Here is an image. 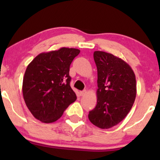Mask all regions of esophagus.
I'll return each mask as SVG.
<instances>
[{
  "instance_id": "esophagus-1",
  "label": "esophagus",
  "mask_w": 160,
  "mask_h": 160,
  "mask_svg": "<svg viewBox=\"0 0 160 160\" xmlns=\"http://www.w3.org/2000/svg\"><path fill=\"white\" fill-rule=\"evenodd\" d=\"M86 94V90H83V91H80V96H82V95H85Z\"/></svg>"
}]
</instances>
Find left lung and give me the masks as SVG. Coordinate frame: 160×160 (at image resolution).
Returning a JSON list of instances; mask_svg holds the SVG:
<instances>
[{
	"instance_id": "left-lung-1",
	"label": "left lung",
	"mask_w": 160,
	"mask_h": 160,
	"mask_svg": "<svg viewBox=\"0 0 160 160\" xmlns=\"http://www.w3.org/2000/svg\"><path fill=\"white\" fill-rule=\"evenodd\" d=\"M98 71L97 104L89 111V120L103 129L122 121L132 107L136 97V80L128 64L111 53L95 51Z\"/></svg>"
}]
</instances>
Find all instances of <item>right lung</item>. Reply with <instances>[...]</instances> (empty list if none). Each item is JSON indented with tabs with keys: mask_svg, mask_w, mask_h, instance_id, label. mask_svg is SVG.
<instances>
[{
	"mask_svg": "<svg viewBox=\"0 0 160 160\" xmlns=\"http://www.w3.org/2000/svg\"><path fill=\"white\" fill-rule=\"evenodd\" d=\"M80 51L62 47L42 52L28 65L22 82L26 106L37 120L50 123L77 99L70 86V65Z\"/></svg>",
	"mask_w": 160,
	"mask_h": 160,
	"instance_id": "obj_1",
	"label": "right lung"
}]
</instances>
